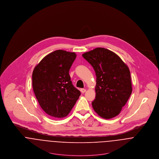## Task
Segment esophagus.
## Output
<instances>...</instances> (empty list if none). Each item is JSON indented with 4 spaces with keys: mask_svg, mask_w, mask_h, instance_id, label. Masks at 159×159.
Here are the masks:
<instances>
[{
    "mask_svg": "<svg viewBox=\"0 0 159 159\" xmlns=\"http://www.w3.org/2000/svg\"><path fill=\"white\" fill-rule=\"evenodd\" d=\"M80 91H81L82 93H84L86 91V89H81Z\"/></svg>",
    "mask_w": 159,
    "mask_h": 159,
    "instance_id": "34e87169",
    "label": "esophagus"
}]
</instances>
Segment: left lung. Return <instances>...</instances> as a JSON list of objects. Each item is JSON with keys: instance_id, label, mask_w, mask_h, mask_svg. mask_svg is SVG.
<instances>
[{"instance_id": "1", "label": "left lung", "mask_w": 159, "mask_h": 159, "mask_svg": "<svg viewBox=\"0 0 159 159\" xmlns=\"http://www.w3.org/2000/svg\"><path fill=\"white\" fill-rule=\"evenodd\" d=\"M96 75L95 98L92 102L94 111L104 119L117 116L128 101L132 92L128 66L113 51L97 48L84 53Z\"/></svg>"}]
</instances>
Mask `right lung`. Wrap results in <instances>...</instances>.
Returning a JSON list of instances; mask_svg holds the SVG:
<instances>
[{"label":"right lung","instance_id":"add662e5","mask_svg":"<svg viewBox=\"0 0 159 159\" xmlns=\"http://www.w3.org/2000/svg\"><path fill=\"white\" fill-rule=\"evenodd\" d=\"M75 52L56 50L46 56L34 69L32 87L43 110L61 118L70 112L81 92L72 84L69 70Z\"/></svg>","mask_w":159,"mask_h":159}]
</instances>
